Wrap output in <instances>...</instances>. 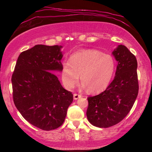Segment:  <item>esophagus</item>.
<instances>
[{"label": "esophagus", "instance_id": "obj_1", "mask_svg": "<svg viewBox=\"0 0 152 152\" xmlns=\"http://www.w3.org/2000/svg\"><path fill=\"white\" fill-rule=\"evenodd\" d=\"M81 96H82V95H81V94H74V99H75V100H77L78 99L81 98Z\"/></svg>", "mask_w": 152, "mask_h": 152}]
</instances>
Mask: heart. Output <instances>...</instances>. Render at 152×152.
Listing matches in <instances>:
<instances>
[{
  "label": "heart",
  "instance_id": "heart-1",
  "mask_svg": "<svg viewBox=\"0 0 152 152\" xmlns=\"http://www.w3.org/2000/svg\"><path fill=\"white\" fill-rule=\"evenodd\" d=\"M116 61L110 54L94 49L81 50L73 53L69 62L63 63L61 78L64 86L72 89L81 80L91 92L105 89L114 76Z\"/></svg>",
  "mask_w": 152,
  "mask_h": 152
}]
</instances>
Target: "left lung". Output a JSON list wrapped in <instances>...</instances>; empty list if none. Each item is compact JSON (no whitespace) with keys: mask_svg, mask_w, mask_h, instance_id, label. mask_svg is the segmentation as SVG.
Returning a JSON list of instances; mask_svg holds the SVG:
<instances>
[{"mask_svg":"<svg viewBox=\"0 0 152 152\" xmlns=\"http://www.w3.org/2000/svg\"><path fill=\"white\" fill-rule=\"evenodd\" d=\"M112 54L118 62L114 80L102 93L87 98V118L99 128L121 121L129 113L139 92L135 56L123 45L118 46Z\"/></svg>","mask_w":152,"mask_h":152,"instance_id":"obj_1","label":"left lung"}]
</instances>
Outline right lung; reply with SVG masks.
Returning a JSON list of instances; mask_svg holds the SVG:
<instances>
[{"instance_id":"add662e5","label":"right lung","mask_w":152,"mask_h":152,"mask_svg":"<svg viewBox=\"0 0 152 152\" xmlns=\"http://www.w3.org/2000/svg\"><path fill=\"white\" fill-rule=\"evenodd\" d=\"M61 48L36 45L23 51L12 75L15 107L26 121L44 131L61 126L74 99L52 73L61 71Z\"/></svg>"}]
</instances>
